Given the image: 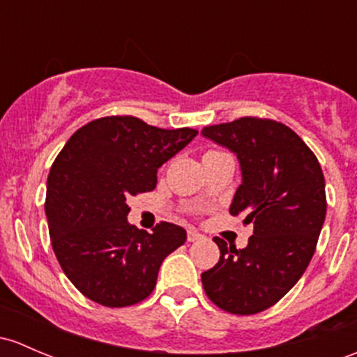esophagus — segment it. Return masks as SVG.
I'll list each match as a JSON object with an SVG mask.
<instances>
[{"label": "esophagus", "instance_id": "34e87169", "mask_svg": "<svg viewBox=\"0 0 357 357\" xmlns=\"http://www.w3.org/2000/svg\"><path fill=\"white\" fill-rule=\"evenodd\" d=\"M202 238H204V236H202L198 231H195V229H190V231H188V241L190 243L198 241V239H202Z\"/></svg>", "mask_w": 357, "mask_h": 357}]
</instances>
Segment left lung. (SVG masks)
<instances>
[{"label": "left lung", "mask_w": 357, "mask_h": 357, "mask_svg": "<svg viewBox=\"0 0 357 357\" xmlns=\"http://www.w3.org/2000/svg\"><path fill=\"white\" fill-rule=\"evenodd\" d=\"M202 135L238 157L243 179L229 212L255 224L243 250L213 238L220 258L202 284L220 310L260 313L294 287L313 258L327 213L324 172L305 142L272 119L239 118Z\"/></svg>", "instance_id": "obj_1"}]
</instances>
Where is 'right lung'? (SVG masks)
Instances as JSON below:
<instances>
[{"label":"right lung","mask_w":357,"mask_h":357,"mask_svg":"<svg viewBox=\"0 0 357 357\" xmlns=\"http://www.w3.org/2000/svg\"><path fill=\"white\" fill-rule=\"evenodd\" d=\"M198 135L162 130L133 116H107L75 131L47 176L46 217L63 272L92 301L137 305L153 291L164 258L186 231L160 222L153 232L128 222L130 197L152 191L157 169Z\"/></svg>","instance_id":"add662e5"}]
</instances>
